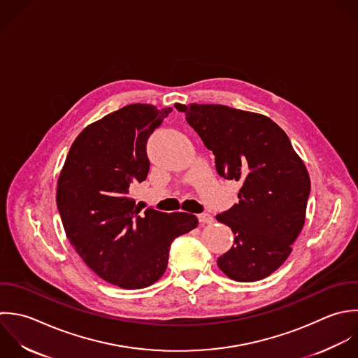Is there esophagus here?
<instances>
[{"instance_id": "esophagus-1", "label": "esophagus", "mask_w": 358, "mask_h": 358, "mask_svg": "<svg viewBox=\"0 0 358 358\" xmlns=\"http://www.w3.org/2000/svg\"><path fill=\"white\" fill-rule=\"evenodd\" d=\"M198 220L201 224H212L213 223V217L208 213H201L198 215Z\"/></svg>"}]
</instances>
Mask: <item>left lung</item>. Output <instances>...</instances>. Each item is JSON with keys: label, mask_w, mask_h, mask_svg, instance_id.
I'll use <instances>...</instances> for the list:
<instances>
[{"label": "left lung", "mask_w": 358, "mask_h": 358, "mask_svg": "<svg viewBox=\"0 0 358 358\" xmlns=\"http://www.w3.org/2000/svg\"><path fill=\"white\" fill-rule=\"evenodd\" d=\"M176 108L213 152L219 176L241 184L238 202L216 216L234 234L217 266L236 282L268 278L289 258L306 222L311 181L303 160L266 115L222 104Z\"/></svg>", "instance_id": "1"}]
</instances>
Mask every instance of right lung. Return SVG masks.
<instances>
[{
    "label": "right lung",
    "instance_id": "obj_1",
    "mask_svg": "<svg viewBox=\"0 0 358 358\" xmlns=\"http://www.w3.org/2000/svg\"><path fill=\"white\" fill-rule=\"evenodd\" d=\"M171 113L129 104L86 127L72 143L57 185L65 234L103 280L143 289L166 272L171 243L198 226L195 215L138 208L129 192L146 180V143Z\"/></svg>",
    "mask_w": 358,
    "mask_h": 358
}]
</instances>
